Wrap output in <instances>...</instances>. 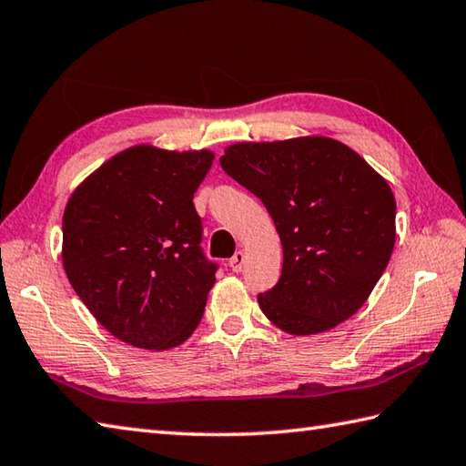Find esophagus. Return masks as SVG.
<instances>
[{
  "instance_id": "34e87169",
  "label": "esophagus",
  "mask_w": 466,
  "mask_h": 466,
  "mask_svg": "<svg viewBox=\"0 0 466 466\" xmlns=\"http://www.w3.org/2000/svg\"><path fill=\"white\" fill-rule=\"evenodd\" d=\"M229 265H231V269H233L235 273H239V271L243 269V265H245V253H243V251H237V253L233 255V258H231Z\"/></svg>"
}]
</instances>
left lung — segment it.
<instances>
[{
  "instance_id": "left-lung-1",
  "label": "left lung",
  "mask_w": 466,
  "mask_h": 466,
  "mask_svg": "<svg viewBox=\"0 0 466 466\" xmlns=\"http://www.w3.org/2000/svg\"><path fill=\"white\" fill-rule=\"evenodd\" d=\"M221 167L261 198L279 233L281 278L258 296L271 324L311 336L352 318L394 249L396 201L386 178L328 137L237 142Z\"/></svg>"
}]
</instances>
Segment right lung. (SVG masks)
<instances>
[{"instance_id": "obj_1", "label": "right lung", "mask_w": 466, "mask_h": 466, "mask_svg": "<svg viewBox=\"0 0 466 466\" xmlns=\"http://www.w3.org/2000/svg\"><path fill=\"white\" fill-rule=\"evenodd\" d=\"M215 155L137 145L68 198L62 261L74 291L112 336L142 350L183 344L203 318L217 265L201 251L193 195Z\"/></svg>"}]
</instances>
